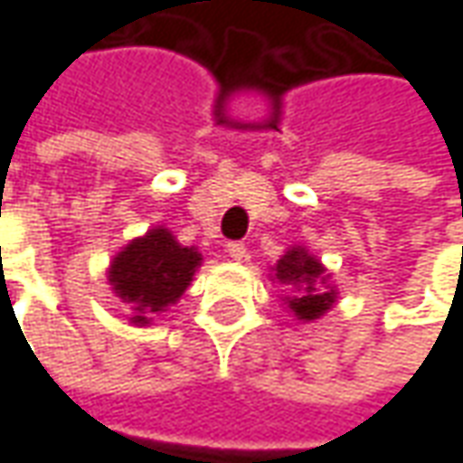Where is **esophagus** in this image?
<instances>
[{"label": "esophagus", "mask_w": 463, "mask_h": 463, "mask_svg": "<svg viewBox=\"0 0 463 463\" xmlns=\"http://www.w3.org/2000/svg\"><path fill=\"white\" fill-rule=\"evenodd\" d=\"M225 251H228V256H231L232 261H243V259H246V253H249L241 241H232V243H228V246H225Z\"/></svg>", "instance_id": "obj_1"}]
</instances>
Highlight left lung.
<instances>
[{"mask_svg": "<svg viewBox=\"0 0 463 463\" xmlns=\"http://www.w3.org/2000/svg\"><path fill=\"white\" fill-rule=\"evenodd\" d=\"M271 279L290 288V295H285L282 300L303 324H311L332 311L339 298L332 285V274L321 264V259H316L303 246H290L279 256V261L271 267Z\"/></svg>", "mask_w": 463, "mask_h": 463, "instance_id": "left-lung-1", "label": "left lung"}]
</instances>
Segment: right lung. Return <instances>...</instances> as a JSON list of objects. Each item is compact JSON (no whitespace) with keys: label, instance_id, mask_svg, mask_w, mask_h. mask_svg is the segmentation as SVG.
Listing matches in <instances>:
<instances>
[{"label":"right lung","instance_id":"1","mask_svg":"<svg viewBox=\"0 0 463 463\" xmlns=\"http://www.w3.org/2000/svg\"><path fill=\"white\" fill-rule=\"evenodd\" d=\"M199 267L202 253L181 246L168 228L155 225L113 256L109 285L129 306V324L147 326L155 313H165L181 300Z\"/></svg>","mask_w":463,"mask_h":463}]
</instances>
